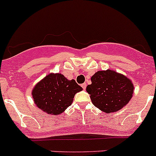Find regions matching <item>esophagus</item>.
<instances>
[{
    "mask_svg": "<svg viewBox=\"0 0 156 156\" xmlns=\"http://www.w3.org/2000/svg\"><path fill=\"white\" fill-rule=\"evenodd\" d=\"M86 86H87V84H86V83H84V84H81V87H83V89H84V90H85V88H86Z\"/></svg>",
    "mask_w": 156,
    "mask_h": 156,
    "instance_id": "obj_1",
    "label": "esophagus"
}]
</instances>
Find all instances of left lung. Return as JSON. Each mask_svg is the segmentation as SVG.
<instances>
[{
	"mask_svg": "<svg viewBox=\"0 0 156 156\" xmlns=\"http://www.w3.org/2000/svg\"><path fill=\"white\" fill-rule=\"evenodd\" d=\"M86 87L94 105L106 113L121 110L132 98L134 86L126 75L107 69L98 71Z\"/></svg>",
	"mask_w": 156,
	"mask_h": 156,
	"instance_id": "1",
	"label": "left lung"
}]
</instances>
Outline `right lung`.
<instances>
[{
  "mask_svg": "<svg viewBox=\"0 0 156 156\" xmlns=\"http://www.w3.org/2000/svg\"><path fill=\"white\" fill-rule=\"evenodd\" d=\"M74 79L61 73H50L40 80L32 90L38 108L48 114L59 115L71 106L75 94L82 90Z\"/></svg>",
  "mask_w": 156,
  "mask_h": 156,
  "instance_id": "right-lung-1",
  "label": "right lung"
}]
</instances>
